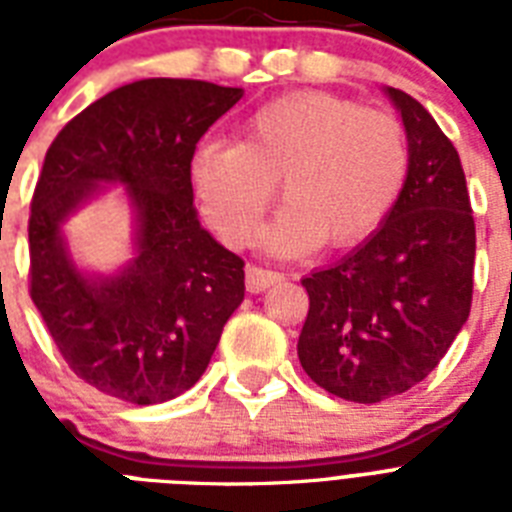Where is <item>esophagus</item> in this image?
Returning <instances> with one entry per match:
<instances>
[{"instance_id":"obj_1","label":"esophagus","mask_w":512,"mask_h":512,"mask_svg":"<svg viewBox=\"0 0 512 512\" xmlns=\"http://www.w3.org/2000/svg\"><path fill=\"white\" fill-rule=\"evenodd\" d=\"M281 279H284V273L268 271V268H260V265H247L249 292H265V289H271L273 284H279Z\"/></svg>"}]
</instances>
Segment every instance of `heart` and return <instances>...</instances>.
Masks as SVG:
<instances>
[{"mask_svg":"<svg viewBox=\"0 0 512 512\" xmlns=\"http://www.w3.org/2000/svg\"><path fill=\"white\" fill-rule=\"evenodd\" d=\"M406 175L404 124L327 92L265 103L241 122L236 146L207 143L191 162L201 215L231 247L255 239L279 183L287 204L263 236L276 255L364 241L396 207Z\"/></svg>","mask_w":512,"mask_h":512,"instance_id":"obj_1","label":"heart"}]
</instances>
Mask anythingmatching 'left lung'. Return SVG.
<instances>
[{"instance_id": "8db88e82", "label": "left lung", "mask_w": 512, "mask_h": 512, "mask_svg": "<svg viewBox=\"0 0 512 512\" xmlns=\"http://www.w3.org/2000/svg\"><path fill=\"white\" fill-rule=\"evenodd\" d=\"M385 92L409 138L404 191L361 247L305 276L311 308L297 340L305 374L356 404L425 380L473 300L476 223L460 154L412 95Z\"/></svg>"}]
</instances>
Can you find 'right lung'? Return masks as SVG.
I'll return each mask as SVG.
<instances>
[{
	"instance_id": "1",
	"label": "right lung",
	"mask_w": 512,
	"mask_h": 512,
	"mask_svg": "<svg viewBox=\"0 0 512 512\" xmlns=\"http://www.w3.org/2000/svg\"><path fill=\"white\" fill-rule=\"evenodd\" d=\"M241 87L140 79L108 92L58 132L36 180L31 300L76 377L127 404L193 388L244 300V260L217 244L193 207L191 159ZM119 182L136 212V257L114 277L75 268L62 223Z\"/></svg>"
}]
</instances>
